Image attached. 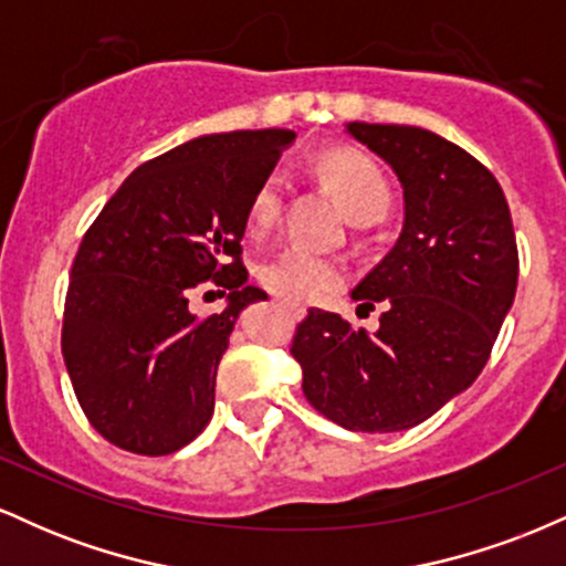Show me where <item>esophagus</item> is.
Masks as SVG:
<instances>
[{"mask_svg": "<svg viewBox=\"0 0 566 566\" xmlns=\"http://www.w3.org/2000/svg\"><path fill=\"white\" fill-rule=\"evenodd\" d=\"M284 305H287V308L292 311V314L297 316V319H301V316L305 314V308H303V305H295V303H284Z\"/></svg>", "mask_w": 566, "mask_h": 566, "instance_id": "34e87169", "label": "esophagus"}]
</instances>
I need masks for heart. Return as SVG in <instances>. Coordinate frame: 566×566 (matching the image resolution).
<instances>
[{
	"label": "heart",
	"instance_id": "obj_1",
	"mask_svg": "<svg viewBox=\"0 0 566 566\" xmlns=\"http://www.w3.org/2000/svg\"><path fill=\"white\" fill-rule=\"evenodd\" d=\"M319 175L324 184L333 188L350 223H375L386 216L391 191L373 159L356 151H329L319 159ZM282 175H265L263 184L252 193L250 210H247V226L255 237H263L274 229L282 216ZM258 276L271 292L295 303L322 301V297L333 295L346 279L343 265L333 258L316 255L301 247H284L265 258L258 269Z\"/></svg>",
	"mask_w": 566,
	"mask_h": 566
}]
</instances>
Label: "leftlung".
Segmentation results:
<instances>
[{
	"instance_id": "obj_1",
	"label": "left lung",
	"mask_w": 566,
	"mask_h": 566,
	"mask_svg": "<svg viewBox=\"0 0 566 566\" xmlns=\"http://www.w3.org/2000/svg\"><path fill=\"white\" fill-rule=\"evenodd\" d=\"M405 191V226L354 301L380 305L375 333L311 308L292 337L303 394L324 418L394 433L479 378L511 311L518 252L509 201L482 161L423 127L348 122Z\"/></svg>"
}]
</instances>
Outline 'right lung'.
Returning <instances> with one entry per match:
<instances>
[{
  "instance_id": "1",
  "label": "right lung",
  "mask_w": 566,
  "mask_h": 566,
  "mask_svg": "<svg viewBox=\"0 0 566 566\" xmlns=\"http://www.w3.org/2000/svg\"><path fill=\"white\" fill-rule=\"evenodd\" d=\"M292 140V129L188 140L140 165L84 233L61 348L84 415L112 444L157 458L210 423L237 316L265 301L242 265L247 210ZM205 281L230 290L220 315L187 308Z\"/></svg>"
}]
</instances>
